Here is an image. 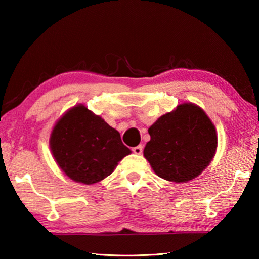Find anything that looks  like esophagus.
<instances>
[{
    "instance_id": "34e87169",
    "label": "esophagus",
    "mask_w": 259,
    "mask_h": 259,
    "mask_svg": "<svg viewBox=\"0 0 259 259\" xmlns=\"http://www.w3.org/2000/svg\"><path fill=\"white\" fill-rule=\"evenodd\" d=\"M133 152L135 153V154L140 155V154H142V153H143V146H142V145H138V146L134 147V148H133Z\"/></svg>"
}]
</instances>
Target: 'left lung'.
<instances>
[{
  "mask_svg": "<svg viewBox=\"0 0 259 259\" xmlns=\"http://www.w3.org/2000/svg\"><path fill=\"white\" fill-rule=\"evenodd\" d=\"M151 140L144 156L157 176L174 183H187L201 175L217 150L214 124L202 108L179 104L160 116L150 128Z\"/></svg>",
  "mask_w": 259,
  "mask_h": 259,
  "instance_id": "1",
  "label": "left lung"
}]
</instances>
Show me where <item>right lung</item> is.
Returning a JSON list of instances; mask_svg holds the SVG:
<instances>
[{
	"instance_id": "add662e5",
	"label": "right lung",
	"mask_w": 259,
	"mask_h": 259,
	"mask_svg": "<svg viewBox=\"0 0 259 259\" xmlns=\"http://www.w3.org/2000/svg\"><path fill=\"white\" fill-rule=\"evenodd\" d=\"M52 156L72 181L93 185L109 176L131 151L120 133L83 104L69 108L52 128Z\"/></svg>"
}]
</instances>
